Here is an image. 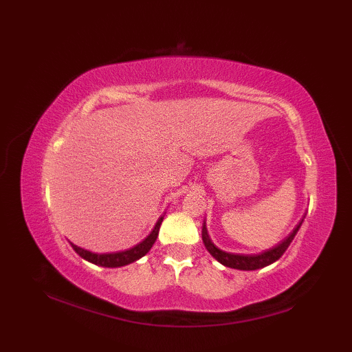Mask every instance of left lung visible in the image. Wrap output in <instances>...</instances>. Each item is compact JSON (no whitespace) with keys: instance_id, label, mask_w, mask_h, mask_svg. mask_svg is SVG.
I'll return each mask as SVG.
<instances>
[{"instance_id":"obj_1","label":"left lung","mask_w":352,"mask_h":352,"mask_svg":"<svg viewBox=\"0 0 352 352\" xmlns=\"http://www.w3.org/2000/svg\"><path fill=\"white\" fill-rule=\"evenodd\" d=\"M304 219H301V222L298 223L295 227V230L292 231V233L284 239V241L278 245H275L274 248L263 251L260 254H252V256H245V254H233V252H226L219 250L218 246H216L212 241L210 237H208L207 233V228H206V222L203 223V242L206 245L207 251L212 254V256L219 261L221 265L227 266V267H233V269H241V271H256V269L260 267H265L267 265H272L274 261L278 260L286 250L289 248V245L294 241V237L296 236L298 230H300L301 223Z\"/></svg>"}]
</instances>
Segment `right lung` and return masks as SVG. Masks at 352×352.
I'll return each instance as SVG.
<instances>
[{
	"mask_svg": "<svg viewBox=\"0 0 352 352\" xmlns=\"http://www.w3.org/2000/svg\"><path fill=\"white\" fill-rule=\"evenodd\" d=\"M162 221H163V216L162 218L157 221L155 227L153 228L151 233H149L144 241L140 243H138L136 246H133L130 250H125V251H118V252H107V254H95L87 250L80 248L77 245H72L74 251H76L80 257H83L85 260L91 261L94 265H98V266H104V267H119V266H125V265H130L133 261L139 260L140 257H144L145 254L151 250V246L154 245L157 236H159V230L162 226Z\"/></svg>",
	"mask_w": 352,
	"mask_h": 352,
	"instance_id": "obj_1",
	"label": "right lung"
}]
</instances>
